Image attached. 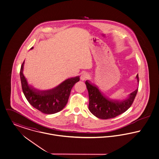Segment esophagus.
I'll use <instances>...</instances> for the list:
<instances>
[{
    "instance_id": "obj_1",
    "label": "esophagus",
    "mask_w": 159,
    "mask_h": 159,
    "mask_svg": "<svg viewBox=\"0 0 159 159\" xmlns=\"http://www.w3.org/2000/svg\"><path fill=\"white\" fill-rule=\"evenodd\" d=\"M89 74H88L87 73L82 74V75H81V80H85L86 79H89Z\"/></svg>"
}]
</instances>
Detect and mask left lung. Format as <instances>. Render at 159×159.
Masks as SVG:
<instances>
[{
	"label": "left lung",
	"mask_w": 159,
	"mask_h": 159,
	"mask_svg": "<svg viewBox=\"0 0 159 159\" xmlns=\"http://www.w3.org/2000/svg\"><path fill=\"white\" fill-rule=\"evenodd\" d=\"M136 78L139 82V75ZM89 94V110L96 117L101 119H108L125 112L132 105L138 88L131 93L126 100L123 101L113 100L103 96L98 87L92 85L89 81L85 82Z\"/></svg>",
	"instance_id": "left-lung-1"
}]
</instances>
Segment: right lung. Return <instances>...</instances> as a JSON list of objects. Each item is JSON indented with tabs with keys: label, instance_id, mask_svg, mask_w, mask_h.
<instances>
[{
	"label": "right lung",
	"instance_id": "add662e5",
	"mask_svg": "<svg viewBox=\"0 0 159 159\" xmlns=\"http://www.w3.org/2000/svg\"><path fill=\"white\" fill-rule=\"evenodd\" d=\"M24 64V61L22 64L20 71L22 88L25 98L30 105L40 112L47 114H54L63 110L68 102L72 88L79 81V77L68 79L52 89L38 91L28 85L23 74Z\"/></svg>",
	"mask_w": 159,
	"mask_h": 159
}]
</instances>
